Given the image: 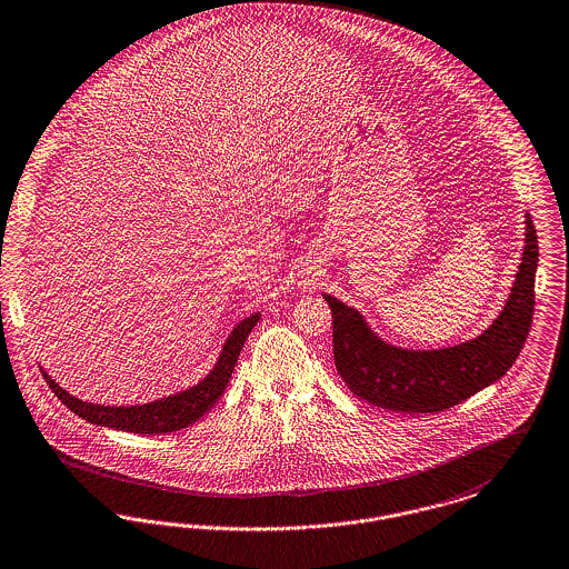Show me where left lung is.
I'll list each match as a JSON object with an SVG mask.
<instances>
[{
  "mask_svg": "<svg viewBox=\"0 0 569 569\" xmlns=\"http://www.w3.org/2000/svg\"><path fill=\"white\" fill-rule=\"evenodd\" d=\"M519 273L496 321L472 341L415 351L377 337L360 311L323 295L332 311L335 365L347 387L366 402L400 412H440L501 379L517 362L533 318L538 234L525 216Z\"/></svg>",
  "mask_w": 569,
  "mask_h": 569,
  "instance_id": "obj_1",
  "label": "left lung"
}]
</instances>
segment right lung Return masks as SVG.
Returning a JSON list of instances; mask_svg holds the SVG:
<instances>
[{
    "label": "right lung",
    "instance_id": "add662e5",
    "mask_svg": "<svg viewBox=\"0 0 569 569\" xmlns=\"http://www.w3.org/2000/svg\"><path fill=\"white\" fill-rule=\"evenodd\" d=\"M258 319H260V313H251L250 318H246L234 326V330L228 335L227 342L222 345L218 362L203 381L183 389L180 393L160 398V400L148 402V405H137V407L92 405V402H84V400L68 393L63 387L54 383L44 370H42V375H44L48 387L54 391V396L71 412L87 419L89 423L114 428L122 432H178V430L192 426L197 419H201L204 412L211 410V407L220 400V396L224 393V387L228 386V379L234 370V365L239 360V353L250 337L251 328L258 323Z\"/></svg>",
    "mask_w": 569,
    "mask_h": 569
}]
</instances>
